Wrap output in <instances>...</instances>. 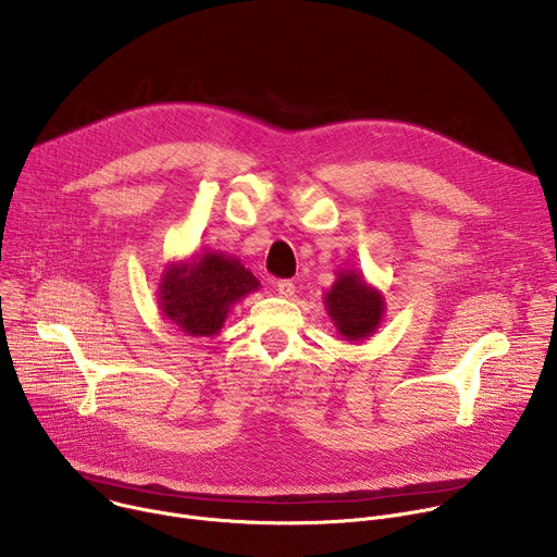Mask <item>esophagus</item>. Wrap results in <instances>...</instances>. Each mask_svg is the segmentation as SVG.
<instances>
[{
  "instance_id": "obj_1",
  "label": "esophagus",
  "mask_w": 557,
  "mask_h": 557,
  "mask_svg": "<svg viewBox=\"0 0 557 557\" xmlns=\"http://www.w3.org/2000/svg\"><path fill=\"white\" fill-rule=\"evenodd\" d=\"M275 288H277V293L282 295V297H293L295 295V284L290 282V280H280L277 284H275Z\"/></svg>"
}]
</instances>
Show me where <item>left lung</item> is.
Returning <instances> with one entry per match:
<instances>
[{"mask_svg": "<svg viewBox=\"0 0 557 557\" xmlns=\"http://www.w3.org/2000/svg\"><path fill=\"white\" fill-rule=\"evenodd\" d=\"M324 306L337 333L346 342H361L376 333L385 314V299L379 288L352 269L337 271V280L324 295Z\"/></svg>", "mask_w": 557, "mask_h": 557, "instance_id": "8db88e82", "label": "left lung"}]
</instances>
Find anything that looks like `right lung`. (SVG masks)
Here are the masks:
<instances>
[{
    "mask_svg": "<svg viewBox=\"0 0 557 557\" xmlns=\"http://www.w3.org/2000/svg\"><path fill=\"white\" fill-rule=\"evenodd\" d=\"M258 277L222 251L172 262L158 284V306L168 320L191 337L218 335L233 304L258 290Z\"/></svg>",
    "mask_w": 557,
    "mask_h": 557,
    "instance_id": "right-lung-1",
    "label": "right lung"
}]
</instances>
